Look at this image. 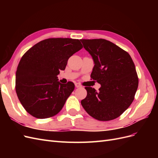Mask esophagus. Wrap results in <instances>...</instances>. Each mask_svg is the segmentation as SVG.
I'll return each instance as SVG.
<instances>
[{
	"instance_id": "obj_1",
	"label": "esophagus",
	"mask_w": 158,
	"mask_h": 158,
	"mask_svg": "<svg viewBox=\"0 0 158 158\" xmlns=\"http://www.w3.org/2000/svg\"><path fill=\"white\" fill-rule=\"evenodd\" d=\"M75 86L76 88H80V87H82V85H81V84H80L79 83H75Z\"/></svg>"
}]
</instances>
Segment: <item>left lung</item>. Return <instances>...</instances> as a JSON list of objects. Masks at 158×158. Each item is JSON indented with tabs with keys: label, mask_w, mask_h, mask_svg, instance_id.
Masks as SVG:
<instances>
[{
	"label": "left lung",
	"mask_w": 158,
	"mask_h": 158,
	"mask_svg": "<svg viewBox=\"0 0 158 158\" xmlns=\"http://www.w3.org/2000/svg\"><path fill=\"white\" fill-rule=\"evenodd\" d=\"M94 61L91 78L101 84L97 92L85 87L87 96L81 104L99 121L113 120L132 103L138 86L135 65L128 52L104 39L81 40Z\"/></svg>",
	"instance_id": "obj_1"
}]
</instances>
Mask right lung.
Segmentation results:
<instances>
[{"mask_svg":"<svg viewBox=\"0 0 158 158\" xmlns=\"http://www.w3.org/2000/svg\"><path fill=\"white\" fill-rule=\"evenodd\" d=\"M78 40L49 38L23 55L16 73V92L26 111L37 118L55 116L74 89L73 82H59L70 57L82 49Z\"/></svg>","mask_w":158,"mask_h":158,"instance_id":"obj_1","label":"right lung"}]
</instances>
